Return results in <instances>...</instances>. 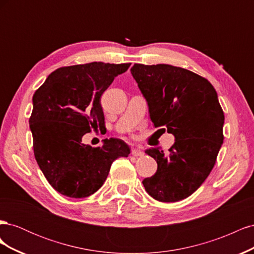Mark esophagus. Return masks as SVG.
<instances>
[{"label":"esophagus","instance_id":"obj_1","mask_svg":"<svg viewBox=\"0 0 254 254\" xmlns=\"http://www.w3.org/2000/svg\"><path fill=\"white\" fill-rule=\"evenodd\" d=\"M131 153H132V156H134V157H141V156L144 155V152L141 150V148H134V149H132Z\"/></svg>","mask_w":254,"mask_h":254}]
</instances>
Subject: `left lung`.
<instances>
[{"mask_svg": "<svg viewBox=\"0 0 254 254\" xmlns=\"http://www.w3.org/2000/svg\"><path fill=\"white\" fill-rule=\"evenodd\" d=\"M130 71L153 125L175 136L167 153L145 150L158 164L156 174L143 180L145 190L161 202L182 200L210 175L224 142L225 115L216 91L207 79L179 66L134 64Z\"/></svg>", "mask_w": 254, "mask_h": 254, "instance_id": "left-lung-1", "label": "left lung"}]
</instances>
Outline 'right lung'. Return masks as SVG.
<instances>
[{"label": "right lung", "instance_id": "right-lung-1", "mask_svg": "<svg viewBox=\"0 0 254 254\" xmlns=\"http://www.w3.org/2000/svg\"><path fill=\"white\" fill-rule=\"evenodd\" d=\"M130 64L91 63L63 66L52 72L33 96L29 127L38 165L60 194L84 198L102 188L111 164L128 157L129 146L120 139L101 147L82 143L91 129L105 124L101 96Z\"/></svg>", "mask_w": 254, "mask_h": 254}]
</instances>
